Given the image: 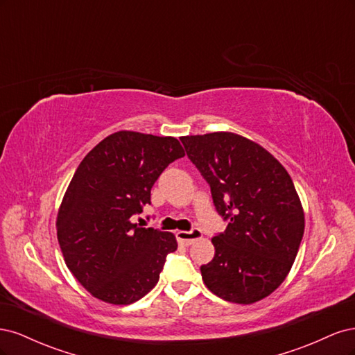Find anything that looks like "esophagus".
I'll return each instance as SVG.
<instances>
[{
    "instance_id": "1",
    "label": "esophagus",
    "mask_w": 355,
    "mask_h": 355,
    "mask_svg": "<svg viewBox=\"0 0 355 355\" xmlns=\"http://www.w3.org/2000/svg\"><path fill=\"white\" fill-rule=\"evenodd\" d=\"M176 237H178V240H179L182 244L189 245V244H192L194 241L200 240V239L202 237V232H201V230H197V228L191 230V231H179V232L176 234Z\"/></svg>"
}]
</instances>
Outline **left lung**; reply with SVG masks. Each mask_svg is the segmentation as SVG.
Returning a JSON list of instances; mask_svg holds the SVG:
<instances>
[{
  "label": "left lung",
  "mask_w": 355,
  "mask_h": 355,
  "mask_svg": "<svg viewBox=\"0 0 355 355\" xmlns=\"http://www.w3.org/2000/svg\"><path fill=\"white\" fill-rule=\"evenodd\" d=\"M228 220L201 265L204 284L234 304H254L280 286L304 237L305 216L293 180L265 148L230 132L180 137Z\"/></svg>",
  "instance_id": "1"
}]
</instances>
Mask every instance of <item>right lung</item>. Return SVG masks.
Masks as SVG:
<instances>
[{"instance_id": "obj_1", "label": "right lung", "mask_w": 355, "mask_h": 355, "mask_svg": "<svg viewBox=\"0 0 355 355\" xmlns=\"http://www.w3.org/2000/svg\"><path fill=\"white\" fill-rule=\"evenodd\" d=\"M184 155L176 137L121 130L75 170L58 213V240L69 271L94 297L130 305L158 283L176 237L130 218L151 204L158 176Z\"/></svg>"}]
</instances>
